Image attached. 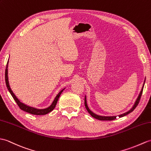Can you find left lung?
Listing matches in <instances>:
<instances>
[{"label": "left lung", "instance_id": "left-lung-1", "mask_svg": "<svg viewBox=\"0 0 151 151\" xmlns=\"http://www.w3.org/2000/svg\"><path fill=\"white\" fill-rule=\"evenodd\" d=\"M144 83H145V81H144V83H143L142 89L141 91H140V93H139V96H138V99H136V100L135 103H134V106H133V107H132L129 111L126 112V113H124V114H120V115H119V116H118L119 117H123V116H126L127 114H129L130 113H131V112H132L134 110V109L136 107V106H138V104L139 101V100H140V98H141V96H142V92H143V86H144ZM84 101H85V104H85V106H86V108L87 111H88V113H89L91 115L93 118L97 119V120H115V119L116 118V116H100V115H97V114H94V113H93V112L89 109L88 106H87V100H86V96H85V100H84Z\"/></svg>", "mask_w": 151, "mask_h": 151}]
</instances>
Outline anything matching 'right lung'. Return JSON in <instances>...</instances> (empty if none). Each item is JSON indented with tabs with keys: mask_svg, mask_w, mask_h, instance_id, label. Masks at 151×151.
<instances>
[{
	"mask_svg": "<svg viewBox=\"0 0 151 151\" xmlns=\"http://www.w3.org/2000/svg\"><path fill=\"white\" fill-rule=\"evenodd\" d=\"M8 62L7 63V67L6 69V71H5V81H6V86H7V88H8V91H9L10 94H12V97L13 98V99L15 100V101H16V103L18 105L19 107H20V109H22L24 111L27 112L28 113H30V114H35V115H44V114H46L49 113H50L51 111H52V110L54 109L56 105H57V103L58 101V100L59 99L61 93L63 92V91L64 89H62L61 91H60L59 93L57 94V96L55 97V100L52 101V103L51 104V106L50 107H48L47 108H45V109H36V108H34L32 107H29V106H27L26 105H25L24 104L20 102V101L17 99L16 97V96L14 94V93H13V91H12L11 88H10L9 87V82H8Z\"/></svg>",
	"mask_w": 151,
	"mask_h": 151,
	"instance_id": "1",
	"label": "right lung"
}]
</instances>
